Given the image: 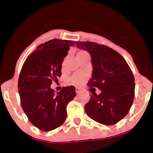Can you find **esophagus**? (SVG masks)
<instances>
[{"label": "esophagus", "instance_id": "obj_1", "mask_svg": "<svg viewBox=\"0 0 153 153\" xmlns=\"http://www.w3.org/2000/svg\"><path fill=\"white\" fill-rule=\"evenodd\" d=\"M75 92H76V94H79V93L80 92V88H75Z\"/></svg>", "mask_w": 153, "mask_h": 153}]
</instances>
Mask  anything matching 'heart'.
I'll use <instances>...</instances> for the list:
<instances>
[{"instance_id":"1","label":"heart","mask_w":153,"mask_h":153,"mask_svg":"<svg viewBox=\"0 0 153 153\" xmlns=\"http://www.w3.org/2000/svg\"><path fill=\"white\" fill-rule=\"evenodd\" d=\"M82 52H85V51H80V52H78V53H82ZM81 80H82L81 75L75 74L71 77V79H70V81H71L72 83L76 84V83H78V82H80Z\"/></svg>"}]
</instances>
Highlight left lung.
I'll list each match as a JSON object with an SVG mask.
<instances>
[{
	"label": "left lung",
	"instance_id": "1",
	"mask_svg": "<svg viewBox=\"0 0 153 153\" xmlns=\"http://www.w3.org/2000/svg\"><path fill=\"white\" fill-rule=\"evenodd\" d=\"M91 56L92 78L87 85L101 91L90 94L85 106L89 117L104 125H113L129 113L134 98V77L129 65L117 51L92 42H75Z\"/></svg>",
	"mask_w": 153,
	"mask_h": 153
}]
</instances>
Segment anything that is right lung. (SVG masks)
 Returning <instances> with one entry per match:
<instances>
[{"label": "right lung", "mask_w": 153, "mask_h": 153, "mask_svg": "<svg viewBox=\"0 0 153 153\" xmlns=\"http://www.w3.org/2000/svg\"><path fill=\"white\" fill-rule=\"evenodd\" d=\"M72 41L54 39L39 45L27 57L19 75L18 88L22 108L33 125L48 131L61 126L67 117V105L75 96L73 85L57 94L52 82L61 76L63 59Z\"/></svg>", "instance_id": "obj_1"}]
</instances>
